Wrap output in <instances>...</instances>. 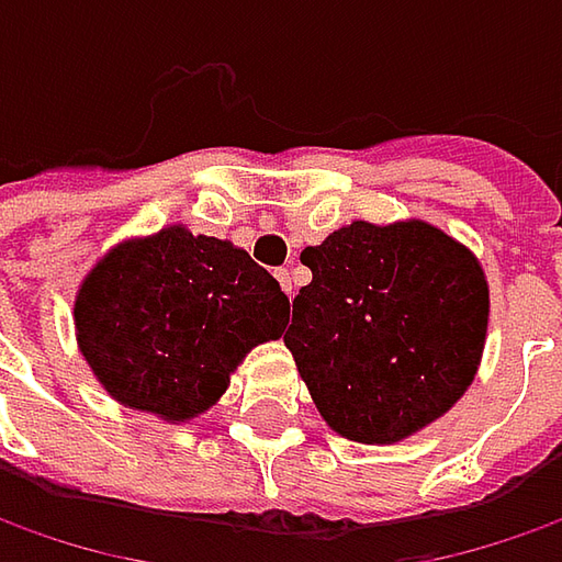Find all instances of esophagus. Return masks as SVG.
I'll return each mask as SVG.
<instances>
[{"mask_svg":"<svg viewBox=\"0 0 562 562\" xmlns=\"http://www.w3.org/2000/svg\"><path fill=\"white\" fill-rule=\"evenodd\" d=\"M277 280H280L282 292H285V295L292 299V273H289L285 267H280V270H277Z\"/></svg>","mask_w":562,"mask_h":562,"instance_id":"esophagus-1","label":"esophagus"}]
</instances>
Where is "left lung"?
I'll return each instance as SVG.
<instances>
[{
    "instance_id": "obj_1",
    "label": "left lung",
    "mask_w": 562,
    "mask_h": 562,
    "mask_svg": "<svg viewBox=\"0 0 562 562\" xmlns=\"http://www.w3.org/2000/svg\"><path fill=\"white\" fill-rule=\"evenodd\" d=\"M311 282L282 342L321 418L355 443H400L472 386L491 289L477 257L425 220H355L302 251Z\"/></svg>"
}]
</instances>
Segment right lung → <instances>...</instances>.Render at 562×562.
<instances>
[{
    "label": "right lung",
    "mask_w": 562,
    "mask_h": 562,
    "mask_svg": "<svg viewBox=\"0 0 562 562\" xmlns=\"http://www.w3.org/2000/svg\"><path fill=\"white\" fill-rule=\"evenodd\" d=\"M289 299L245 248L182 223L125 238L75 295V336L115 403L179 425L220 403L233 371L280 339Z\"/></svg>",
    "instance_id": "obj_1"
}]
</instances>
